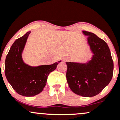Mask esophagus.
<instances>
[{
    "instance_id": "1",
    "label": "esophagus",
    "mask_w": 120,
    "mask_h": 120,
    "mask_svg": "<svg viewBox=\"0 0 120 120\" xmlns=\"http://www.w3.org/2000/svg\"><path fill=\"white\" fill-rule=\"evenodd\" d=\"M68 58H64V61H68Z\"/></svg>"
}]
</instances>
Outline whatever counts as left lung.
Wrapping results in <instances>:
<instances>
[{"mask_svg": "<svg viewBox=\"0 0 120 120\" xmlns=\"http://www.w3.org/2000/svg\"><path fill=\"white\" fill-rule=\"evenodd\" d=\"M93 53L84 63L67 62V81L72 91L84 97L97 95L109 84L113 74V61L108 44L95 34L82 31Z\"/></svg>", "mask_w": 120, "mask_h": 120, "instance_id": "obj_1", "label": "left lung"}]
</instances>
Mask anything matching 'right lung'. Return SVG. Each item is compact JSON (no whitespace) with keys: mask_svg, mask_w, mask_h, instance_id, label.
I'll use <instances>...</instances> for the list:
<instances>
[{"mask_svg":"<svg viewBox=\"0 0 120 120\" xmlns=\"http://www.w3.org/2000/svg\"><path fill=\"white\" fill-rule=\"evenodd\" d=\"M28 31L15 41L5 60V75L13 89L21 95L33 97L42 91L48 76L56 68L61 60L50 65L32 67L24 63L23 52L29 35Z\"/></svg>","mask_w":120,"mask_h":120,"instance_id":"add662e5","label":"right lung"}]
</instances>
